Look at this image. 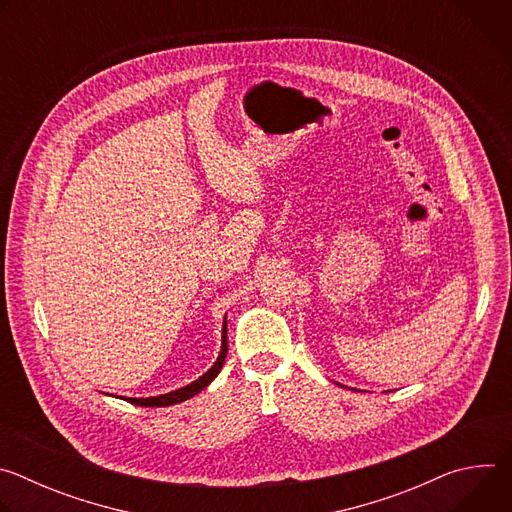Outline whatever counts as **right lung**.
<instances>
[{"instance_id": "1", "label": "right lung", "mask_w": 512, "mask_h": 512, "mask_svg": "<svg viewBox=\"0 0 512 512\" xmlns=\"http://www.w3.org/2000/svg\"><path fill=\"white\" fill-rule=\"evenodd\" d=\"M227 320H225V326H223V346H221V354H218L216 362L212 364V369L208 373H204L200 379H196L194 383L178 389V391H172V393H166V395H160V397H148V399H131L127 397L125 401L133 403V405H141V407H168V405H176V403H182L194 395H198L204 387H208L214 377L221 373L223 364H225V358H227Z\"/></svg>"}]
</instances>
